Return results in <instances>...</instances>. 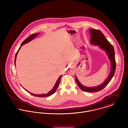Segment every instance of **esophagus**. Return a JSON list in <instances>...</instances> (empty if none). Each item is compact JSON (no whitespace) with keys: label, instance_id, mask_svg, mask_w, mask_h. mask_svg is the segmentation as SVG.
<instances>
[{"label":"esophagus","instance_id":"esophagus-1","mask_svg":"<svg viewBox=\"0 0 128 128\" xmlns=\"http://www.w3.org/2000/svg\"><path fill=\"white\" fill-rule=\"evenodd\" d=\"M69 66H71V64H70V65H69Z\"/></svg>","mask_w":128,"mask_h":128}]
</instances>
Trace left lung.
Wrapping results in <instances>:
<instances>
[{
  "label": "left lung",
  "mask_w": 128,
  "mask_h": 128,
  "mask_svg": "<svg viewBox=\"0 0 128 128\" xmlns=\"http://www.w3.org/2000/svg\"><path fill=\"white\" fill-rule=\"evenodd\" d=\"M90 34L91 36V43L100 46L102 49L106 51L107 54L111 62V70L110 75L108 79L101 85L95 87H86L82 85L79 82L77 77H76V82L79 87L83 91L86 92H95L102 90L110 83L112 79L116 70V62L115 58V52L113 46L110 44V42L104 36V34L99 30H95L94 28L90 29Z\"/></svg>",
  "instance_id": "obj_1"
}]
</instances>
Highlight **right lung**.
<instances>
[{"label":"right lung","mask_w":128,"mask_h":128,"mask_svg":"<svg viewBox=\"0 0 128 128\" xmlns=\"http://www.w3.org/2000/svg\"><path fill=\"white\" fill-rule=\"evenodd\" d=\"M38 34H32L30 36L22 42V44H21V45H20V47H21L24 44H26V43L30 42V41H31L32 39H34L35 37L36 36H37ZM20 47L19 48L18 51L17 52L16 54V55H15V61H14V62H15H15H16V60L17 55V54H18V51H19V50H20ZM62 76V75H61V76L58 78V79L56 82V83L55 86L54 87V88H53V89H52L51 91H50L49 92H48L47 94H32V93H31V92L28 91L26 90V91L28 92L29 93H30L31 94L33 95V96H38V97H41V98H42V97H46V96H50L53 94H54L55 92L56 91V89H57V88H58V85H59V84H60V79H61Z\"/></svg>","instance_id":"right-lung-1"}]
</instances>
